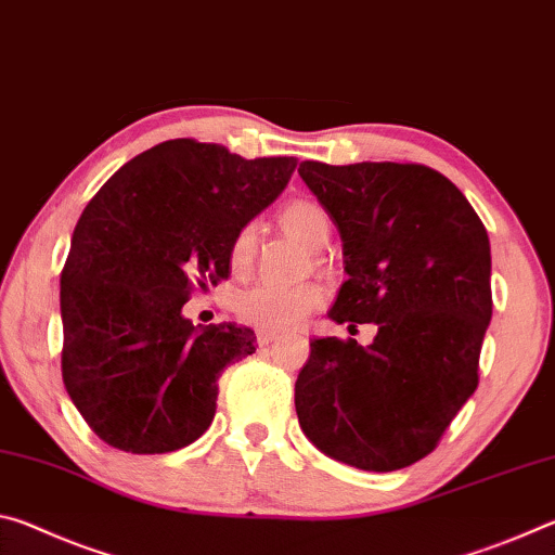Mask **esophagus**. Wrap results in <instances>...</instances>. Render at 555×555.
Here are the masks:
<instances>
[{"label": "esophagus", "instance_id": "esophagus-1", "mask_svg": "<svg viewBox=\"0 0 555 555\" xmlns=\"http://www.w3.org/2000/svg\"><path fill=\"white\" fill-rule=\"evenodd\" d=\"M276 340V333H257V343H259V347H267V345H271Z\"/></svg>", "mask_w": 555, "mask_h": 555}]
</instances>
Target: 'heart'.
Segmentation results:
<instances>
[{
    "instance_id": "obj_1",
    "label": "heart",
    "mask_w": 555,
    "mask_h": 555,
    "mask_svg": "<svg viewBox=\"0 0 555 555\" xmlns=\"http://www.w3.org/2000/svg\"><path fill=\"white\" fill-rule=\"evenodd\" d=\"M279 222L308 247H323L331 237V218L315 201L298 198L286 203L279 210ZM257 222H244L234 232L230 242V264L234 271L249 269L257 251ZM323 304L325 291L318 284L279 286L264 281V284L242 291L234 308H237L242 323L257 327V331L286 333L304 325Z\"/></svg>"
}]
</instances>
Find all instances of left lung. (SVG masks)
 Returning a JSON list of instances; mask_svg holds the SVG:
<instances>
[{"mask_svg": "<svg viewBox=\"0 0 555 555\" xmlns=\"http://www.w3.org/2000/svg\"><path fill=\"white\" fill-rule=\"evenodd\" d=\"M300 178L343 237L335 323L374 343L321 337L296 379L308 440L345 465L391 473L436 450L480 382L492 318L490 237L443 173L421 164L304 162Z\"/></svg>", "mask_w": 555, "mask_h": 555, "instance_id": "left-lung-1", "label": "left lung"}]
</instances>
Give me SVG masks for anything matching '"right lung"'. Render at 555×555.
Listing matches in <instances>:
<instances>
[{"instance_id":"right-lung-1","label":"right lung","mask_w":555,"mask_h":555,"mask_svg":"<svg viewBox=\"0 0 555 555\" xmlns=\"http://www.w3.org/2000/svg\"><path fill=\"white\" fill-rule=\"evenodd\" d=\"M294 156L242 158L168 139L127 162L75 224L61 271L63 384L100 440L134 455L191 446L212 424L249 327H195L183 306L230 276V242L284 191Z\"/></svg>"}]
</instances>
